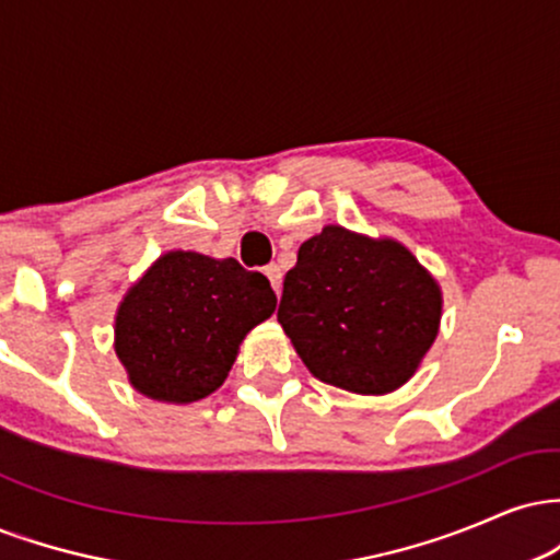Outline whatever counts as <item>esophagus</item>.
I'll return each instance as SVG.
<instances>
[{
	"instance_id": "1",
	"label": "esophagus",
	"mask_w": 560,
	"mask_h": 560,
	"mask_svg": "<svg viewBox=\"0 0 560 560\" xmlns=\"http://www.w3.org/2000/svg\"><path fill=\"white\" fill-rule=\"evenodd\" d=\"M266 276H268V281H271L273 292L281 294V268L276 266V262H271V266H266Z\"/></svg>"
}]
</instances>
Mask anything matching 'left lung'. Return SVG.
I'll return each mask as SVG.
<instances>
[{
  "label": "left lung",
  "instance_id": "left-lung-1",
  "mask_svg": "<svg viewBox=\"0 0 560 560\" xmlns=\"http://www.w3.org/2000/svg\"><path fill=\"white\" fill-rule=\"evenodd\" d=\"M276 318L320 382L387 395L434 345L442 289L405 244L331 223L302 242Z\"/></svg>",
  "mask_w": 560,
  "mask_h": 560
}]
</instances>
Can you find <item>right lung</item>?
<instances>
[{
    "mask_svg": "<svg viewBox=\"0 0 560 560\" xmlns=\"http://www.w3.org/2000/svg\"><path fill=\"white\" fill-rule=\"evenodd\" d=\"M276 294L234 258L171 249L128 287L115 313V355L128 384L158 402L189 405L213 395Z\"/></svg>",
    "mask_w": 560,
    "mask_h": 560,
    "instance_id": "right-lung-1",
    "label": "right lung"
}]
</instances>
